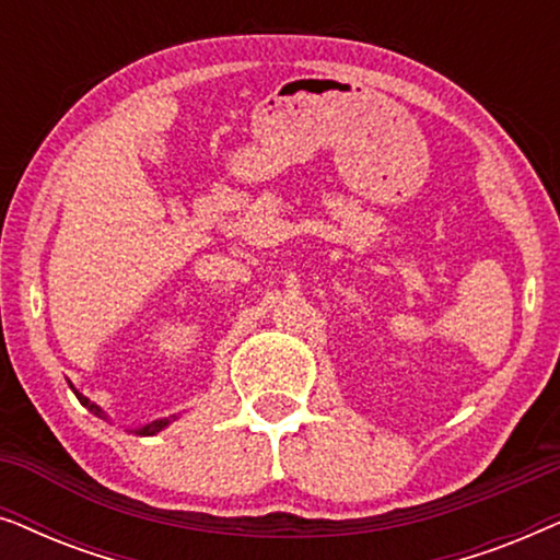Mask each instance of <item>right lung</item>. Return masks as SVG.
Instances as JSON below:
<instances>
[{
	"label": "right lung",
	"instance_id": "1",
	"mask_svg": "<svg viewBox=\"0 0 560 560\" xmlns=\"http://www.w3.org/2000/svg\"><path fill=\"white\" fill-rule=\"evenodd\" d=\"M71 389H73V387H71ZM73 393H75V389H73ZM75 397H79V400H81V405H83V408L94 410V412H98V416H102V410H98L94 402H89V400H86V397H83L81 393H75ZM167 423H171V420H167V418H163V420H152V423H148V425H144V428H137V431H135V433H140V435H152V433L163 431V428H165Z\"/></svg>",
	"mask_w": 560,
	"mask_h": 560
}]
</instances>
